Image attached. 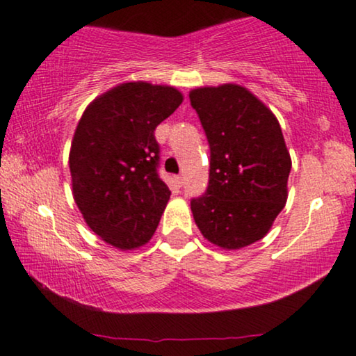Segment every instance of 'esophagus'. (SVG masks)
<instances>
[{"label":"esophagus","mask_w":356,"mask_h":356,"mask_svg":"<svg viewBox=\"0 0 356 356\" xmlns=\"http://www.w3.org/2000/svg\"><path fill=\"white\" fill-rule=\"evenodd\" d=\"M175 184H177L179 187L182 186V184H184V177H182V174H181V175H175Z\"/></svg>","instance_id":"34e87169"}]
</instances>
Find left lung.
<instances>
[{
  "label": "left lung",
  "mask_w": 356,
  "mask_h": 356,
  "mask_svg": "<svg viewBox=\"0 0 356 356\" xmlns=\"http://www.w3.org/2000/svg\"><path fill=\"white\" fill-rule=\"evenodd\" d=\"M210 147L209 187L191 200L197 227L223 250L263 238L287 200L291 156L273 111L245 87L192 90Z\"/></svg>",
  "instance_id": "1"
}]
</instances>
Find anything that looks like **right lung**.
I'll return each mask as SVG.
<instances>
[{
  "label": "right lung",
  "instance_id": "obj_1",
  "mask_svg": "<svg viewBox=\"0 0 356 356\" xmlns=\"http://www.w3.org/2000/svg\"><path fill=\"white\" fill-rule=\"evenodd\" d=\"M174 87L128 82L95 98L72 139V191L85 222L120 250L146 245L170 197L159 177L157 124L182 103Z\"/></svg>",
  "mask_w": 356,
  "mask_h": 356
}]
</instances>
